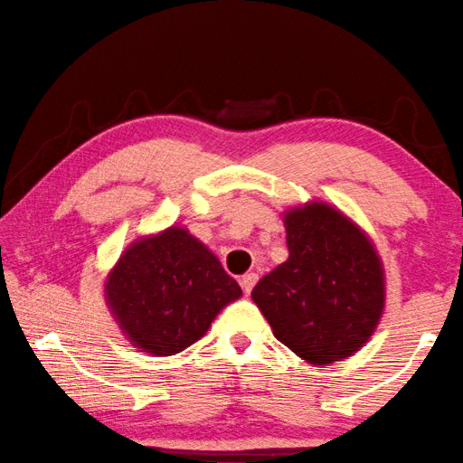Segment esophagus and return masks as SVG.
<instances>
[{
  "instance_id": "obj_1",
  "label": "esophagus",
  "mask_w": 463,
  "mask_h": 463,
  "mask_svg": "<svg viewBox=\"0 0 463 463\" xmlns=\"http://www.w3.org/2000/svg\"><path fill=\"white\" fill-rule=\"evenodd\" d=\"M256 281H259V275H256V272H246V275L240 279V285H241V289H244V293L250 295L254 289Z\"/></svg>"
}]
</instances>
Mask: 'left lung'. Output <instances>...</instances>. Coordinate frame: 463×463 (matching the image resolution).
<instances>
[{
	"label": "left lung",
	"mask_w": 463,
	"mask_h": 463,
	"mask_svg": "<svg viewBox=\"0 0 463 463\" xmlns=\"http://www.w3.org/2000/svg\"><path fill=\"white\" fill-rule=\"evenodd\" d=\"M289 259L264 275L252 299L277 340L316 365L351 357L383 312V269L369 238L312 203L285 215Z\"/></svg>",
	"instance_id": "obj_1"
}]
</instances>
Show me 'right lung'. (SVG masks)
<instances>
[{
    "instance_id": "1",
    "label": "right lung",
    "mask_w": 463,
    "mask_h": 463,
    "mask_svg": "<svg viewBox=\"0 0 463 463\" xmlns=\"http://www.w3.org/2000/svg\"><path fill=\"white\" fill-rule=\"evenodd\" d=\"M241 295L217 256L182 227L137 240L106 281V299L135 346L174 354L196 343Z\"/></svg>"
}]
</instances>
